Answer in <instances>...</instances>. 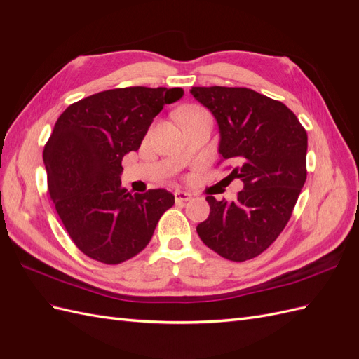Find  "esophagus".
Wrapping results in <instances>:
<instances>
[{"instance_id": "34e87169", "label": "esophagus", "mask_w": 359, "mask_h": 359, "mask_svg": "<svg viewBox=\"0 0 359 359\" xmlns=\"http://www.w3.org/2000/svg\"><path fill=\"white\" fill-rule=\"evenodd\" d=\"M173 196H175L177 202H187V201L191 199V194L187 193V191H182V190H175Z\"/></svg>"}]
</instances>
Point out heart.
<instances>
[{
    "mask_svg": "<svg viewBox=\"0 0 359 359\" xmlns=\"http://www.w3.org/2000/svg\"><path fill=\"white\" fill-rule=\"evenodd\" d=\"M201 114H205L202 107H199V106H186V107H182V109H180L178 118H180V121H184V119L196 116V115H201Z\"/></svg>",
    "mask_w": 359,
    "mask_h": 359,
    "instance_id": "1",
    "label": "heart"
}]
</instances>
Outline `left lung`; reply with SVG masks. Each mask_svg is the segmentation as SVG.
I'll return each mask as SVG.
<instances>
[{
  "label": "left lung",
  "mask_w": 359,
  "mask_h": 359,
  "mask_svg": "<svg viewBox=\"0 0 359 359\" xmlns=\"http://www.w3.org/2000/svg\"><path fill=\"white\" fill-rule=\"evenodd\" d=\"M220 128V163L240 178L235 201L210 203L196 231L206 247L233 262L253 259L283 232L307 178V132L286 104L240 86H193ZM231 168V166H229Z\"/></svg>",
  "instance_id": "obj_1"
}]
</instances>
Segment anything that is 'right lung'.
<instances>
[{
    "label": "right lung",
    "instance_id": "right-lung-1",
    "mask_svg": "<svg viewBox=\"0 0 359 359\" xmlns=\"http://www.w3.org/2000/svg\"><path fill=\"white\" fill-rule=\"evenodd\" d=\"M182 88L128 86L93 94L57 119L43 149L49 196L83 255L106 265L135 257L175 203L165 189L132 194L121 186L123 157L137 151L148 127Z\"/></svg>",
    "mask_w": 359,
    "mask_h": 359
}]
</instances>
